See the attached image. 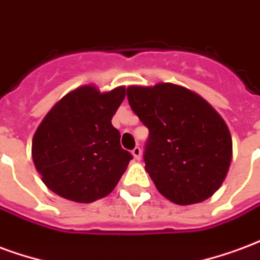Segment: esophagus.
<instances>
[{"label": "esophagus", "instance_id": "1", "mask_svg": "<svg viewBox=\"0 0 260 260\" xmlns=\"http://www.w3.org/2000/svg\"><path fill=\"white\" fill-rule=\"evenodd\" d=\"M132 155H134V158H135L136 161H140V158H142V149L136 146L135 149L132 150Z\"/></svg>", "mask_w": 260, "mask_h": 260}]
</instances>
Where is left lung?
Wrapping results in <instances>:
<instances>
[{
	"instance_id": "left-lung-1",
	"label": "left lung",
	"mask_w": 260,
	"mask_h": 260,
	"mask_svg": "<svg viewBox=\"0 0 260 260\" xmlns=\"http://www.w3.org/2000/svg\"><path fill=\"white\" fill-rule=\"evenodd\" d=\"M131 109L149 128L146 171L159 193L178 205L209 199L226 179L230 131L199 93L171 82L126 88Z\"/></svg>"
}]
</instances>
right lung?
Here are the masks:
<instances>
[{
	"mask_svg": "<svg viewBox=\"0 0 260 260\" xmlns=\"http://www.w3.org/2000/svg\"><path fill=\"white\" fill-rule=\"evenodd\" d=\"M125 86L101 92L81 85L48 111L32 136L31 155L48 189L74 203H93L114 190L132 154L111 124Z\"/></svg>",
	"mask_w": 260,
	"mask_h": 260,
	"instance_id": "obj_1",
	"label": "right lung"
}]
</instances>
